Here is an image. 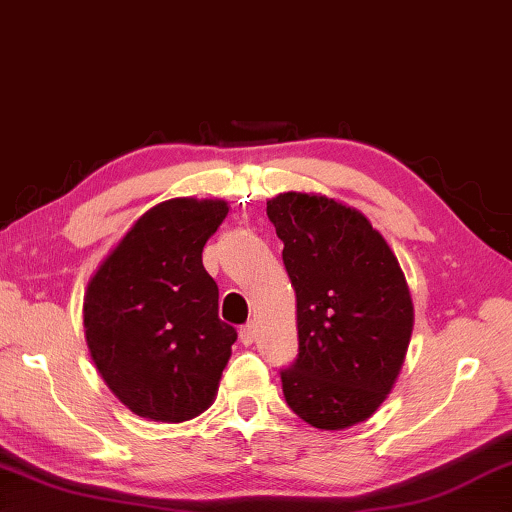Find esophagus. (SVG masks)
<instances>
[{"mask_svg":"<svg viewBox=\"0 0 512 512\" xmlns=\"http://www.w3.org/2000/svg\"><path fill=\"white\" fill-rule=\"evenodd\" d=\"M239 340L241 345L250 347L255 342V324H244V327L239 329Z\"/></svg>","mask_w":512,"mask_h":512,"instance_id":"obj_1","label":"esophagus"}]
</instances>
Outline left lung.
I'll list each match as a JSON object with an SVG mask.
<instances>
[{"mask_svg": "<svg viewBox=\"0 0 512 512\" xmlns=\"http://www.w3.org/2000/svg\"><path fill=\"white\" fill-rule=\"evenodd\" d=\"M266 215L284 241L297 302V358L282 371L291 410L318 430H347L392 392L410 347L414 304L401 264L360 210L282 192Z\"/></svg>", "mask_w": 512, "mask_h": 512, "instance_id": "obj_1", "label": "left lung"}]
</instances>
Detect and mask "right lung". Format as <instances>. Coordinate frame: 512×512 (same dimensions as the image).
<instances>
[{"label":"right lung","mask_w":512,"mask_h":512,"mask_svg":"<svg viewBox=\"0 0 512 512\" xmlns=\"http://www.w3.org/2000/svg\"><path fill=\"white\" fill-rule=\"evenodd\" d=\"M226 215L224 199L156 203L91 275L82 304L91 360L136 416L183 423L215 401L237 331L219 320L201 253Z\"/></svg>","instance_id":"obj_1"}]
</instances>
